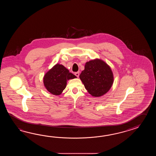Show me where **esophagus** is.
Here are the masks:
<instances>
[{"instance_id":"34e87169","label":"esophagus","mask_w":156,"mask_h":156,"mask_svg":"<svg viewBox=\"0 0 156 156\" xmlns=\"http://www.w3.org/2000/svg\"><path fill=\"white\" fill-rule=\"evenodd\" d=\"M75 75L78 77L79 76V72H76V73H75Z\"/></svg>"}]
</instances>
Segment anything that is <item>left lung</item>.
Instances as JSON below:
<instances>
[{
	"label": "left lung",
	"instance_id": "left-lung-1",
	"mask_svg": "<svg viewBox=\"0 0 156 156\" xmlns=\"http://www.w3.org/2000/svg\"><path fill=\"white\" fill-rule=\"evenodd\" d=\"M80 78L87 91L95 97L107 93L112 86L114 80L110 67L98 59L86 62Z\"/></svg>",
	"mask_w": 156,
	"mask_h": 156
}]
</instances>
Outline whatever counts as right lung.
<instances>
[{
	"label": "right lung",
	"instance_id": "1",
	"mask_svg": "<svg viewBox=\"0 0 156 156\" xmlns=\"http://www.w3.org/2000/svg\"><path fill=\"white\" fill-rule=\"evenodd\" d=\"M76 77L63 65L56 64L46 73L43 78V83L50 93L58 95L66 88L67 80Z\"/></svg>",
	"mask_w": 156,
	"mask_h": 156
}]
</instances>
